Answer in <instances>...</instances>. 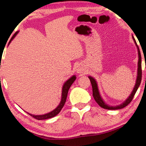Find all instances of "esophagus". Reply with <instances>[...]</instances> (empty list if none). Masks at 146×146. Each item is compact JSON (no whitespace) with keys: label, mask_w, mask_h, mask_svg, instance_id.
<instances>
[{"label":"esophagus","mask_w":146,"mask_h":146,"mask_svg":"<svg viewBox=\"0 0 146 146\" xmlns=\"http://www.w3.org/2000/svg\"><path fill=\"white\" fill-rule=\"evenodd\" d=\"M76 72L78 73H82L84 72V68L82 66L79 65L77 66V68H76Z\"/></svg>","instance_id":"esophagus-1"}]
</instances>
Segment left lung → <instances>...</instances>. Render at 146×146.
<instances>
[{
  "instance_id": "left-lung-1",
  "label": "left lung",
  "mask_w": 146,
  "mask_h": 146,
  "mask_svg": "<svg viewBox=\"0 0 146 146\" xmlns=\"http://www.w3.org/2000/svg\"><path fill=\"white\" fill-rule=\"evenodd\" d=\"M133 40H134L136 46L137 47V49H138V71H137V80H136V83L135 85V87L133 88V90L132 91V93L130 94V95L129 96L126 100H125L124 102L123 103L117 106H111L108 105L103 100L102 98L101 97V96L100 95L99 93V90H98V86H97V83L96 82L95 79L93 78L92 76H89L88 77L90 78V80L91 81V86H92V89H93V96L94 99L95 100L96 102L99 105L101 108H102L104 109H106V110H119V109H122L123 108H125V106H127L131 102L133 97H134V95H135L136 92L138 90V87L140 85V83H141V80H142V58H141V55H140V49L138 48V46L137 45V42H136L135 39L134 37L133 36Z\"/></svg>"
}]
</instances>
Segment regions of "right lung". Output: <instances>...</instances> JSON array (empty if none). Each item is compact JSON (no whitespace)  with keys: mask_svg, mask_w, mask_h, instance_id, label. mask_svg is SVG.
I'll return each instance as SVG.
<instances>
[{"mask_svg":"<svg viewBox=\"0 0 146 146\" xmlns=\"http://www.w3.org/2000/svg\"><path fill=\"white\" fill-rule=\"evenodd\" d=\"M18 32L19 31L16 32V33L13 35V36H12V38H11L10 41L9 42V44L11 42V40L14 38L15 36L17 35V34L18 33ZM75 80H76V76L73 75L71 76L70 78H69L65 83H64V84L63 85V87H62V97H61L60 102V104H59L57 107H56L55 110H53L52 111L49 112L48 113H46V114L41 115H35L30 114V113H28V114L29 115H31V117H33V118H36V119L39 120L48 119V118H51L52 117H54L56 115H57L58 113H60V111H61L62 109V108L64 107V104H65L66 98H67L69 89L70 88L71 86L72 85V84L74 82V81H75Z\"/></svg>","mask_w":146,"mask_h":146,"instance_id":"add662e5","label":"right lung"}]
</instances>
